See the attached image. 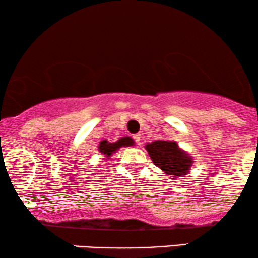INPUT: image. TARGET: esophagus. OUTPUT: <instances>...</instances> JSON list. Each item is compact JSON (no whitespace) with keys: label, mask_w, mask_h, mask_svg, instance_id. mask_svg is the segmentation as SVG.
I'll return each mask as SVG.
<instances>
[{"label":"esophagus","mask_w":258,"mask_h":258,"mask_svg":"<svg viewBox=\"0 0 258 258\" xmlns=\"http://www.w3.org/2000/svg\"><path fill=\"white\" fill-rule=\"evenodd\" d=\"M133 139H134V141H136V143H137L138 145H140V143H141V137H140V134H134Z\"/></svg>","instance_id":"esophagus-1"}]
</instances>
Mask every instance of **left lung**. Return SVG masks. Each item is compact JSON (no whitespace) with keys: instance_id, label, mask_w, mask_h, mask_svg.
I'll list each match as a JSON object with an SVG mask.
<instances>
[{"instance_id":"8db88e82","label":"left lung","mask_w":258,"mask_h":258,"mask_svg":"<svg viewBox=\"0 0 258 258\" xmlns=\"http://www.w3.org/2000/svg\"><path fill=\"white\" fill-rule=\"evenodd\" d=\"M146 150L153 161V164L159 167L170 179L182 177L193 165V159L186 152L180 150L175 141L157 140L152 144H147Z\"/></svg>"}]
</instances>
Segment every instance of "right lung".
I'll return each mask as SVG.
<instances>
[{"label": "right lung", "instance_id": "1", "mask_svg": "<svg viewBox=\"0 0 258 258\" xmlns=\"http://www.w3.org/2000/svg\"><path fill=\"white\" fill-rule=\"evenodd\" d=\"M134 145V141L131 139L130 137H124L121 139H119L115 143H108L107 140H103L100 141L99 146H98V150L103 155H105L107 159L111 157L112 154L115 153V151H118L120 147H128Z\"/></svg>", "mask_w": 258, "mask_h": 258}]
</instances>
